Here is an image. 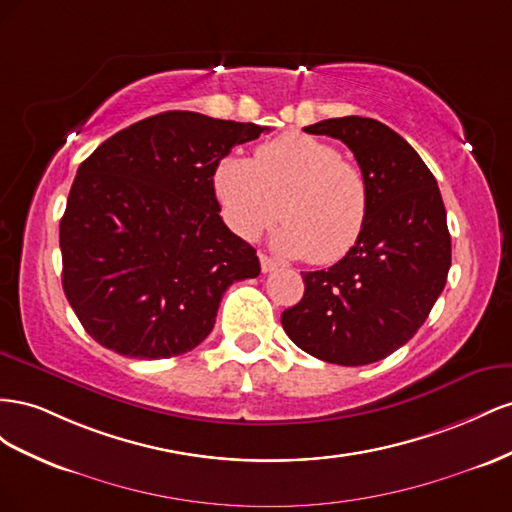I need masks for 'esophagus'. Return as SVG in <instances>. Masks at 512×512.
<instances>
[{"label": "esophagus", "mask_w": 512, "mask_h": 512, "mask_svg": "<svg viewBox=\"0 0 512 512\" xmlns=\"http://www.w3.org/2000/svg\"><path fill=\"white\" fill-rule=\"evenodd\" d=\"M259 261H261V270H264V272H272V270L279 268V264H276V261L268 255H259Z\"/></svg>", "instance_id": "34e87169"}]
</instances>
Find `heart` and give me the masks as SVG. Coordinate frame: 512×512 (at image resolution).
<instances>
[{
	"label": "heart",
	"mask_w": 512,
	"mask_h": 512,
	"mask_svg": "<svg viewBox=\"0 0 512 512\" xmlns=\"http://www.w3.org/2000/svg\"><path fill=\"white\" fill-rule=\"evenodd\" d=\"M214 197L227 227L255 240L281 214L272 246L317 266L343 259L369 221V182L332 143L285 133L261 143L253 160L225 156L212 173ZM282 212H278V206Z\"/></svg>",
	"instance_id": "obj_1"
}]
</instances>
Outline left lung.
Returning <instances> with one entry per match:
<instances>
[{
	"label": "left lung",
	"mask_w": 512,
	"mask_h": 512,
	"mask_svg": "<svg viewBox=\"0 0 512 512\" xmlns=\"http://www.w3.org/2000/svg\"><path fill=\"white\" fill-rule=\"evenodd\" d=\"M304 133L341 139L354 152L371 210L360 242L339 264L302 272L304 296L281 324L306 354L362 367L410 341L440 298L450 268L446 208L429 167L386 124L347 115Z\"/></svg>",
	"instance_id": "8db88e82"
}]
</instances>
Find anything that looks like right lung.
Wrapping results in <instances>:
<instances>
[{"label": "right lung", "instance_id": "1", "mask_svg": "<svg viewBox=\"0 0 512 512\" xmlns=\"http://www.w3.org/2000/svg\"><path fill=\"white\" fill-rule=\"evenodd\" d=\"M266 130L167 111L83 160L60 223L62 285L96 343L139 360L191 352L227 287L259 276L257 251L218 214L212 173Z\"/></svg>", "mask_w": 512, "mask_h": 512}]
</instances>
